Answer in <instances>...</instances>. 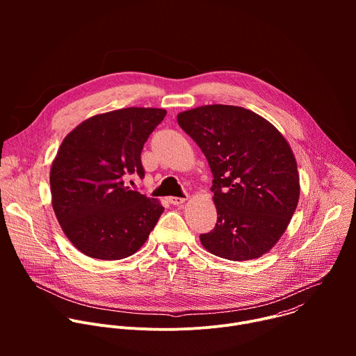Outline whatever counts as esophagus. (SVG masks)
Here are the masks:
<instances>
[{"label":"esophagus","instance_id":"1","mask_svg":"<svg viewBox=\"0 0 356 356\" xmlns=\"http://www.w3.org/2000/svg\"><path fill=\"white\" fill-rule=\"evenodd\" d=\"M168 200H169L170 204H173V206H181L187 198L186 197H169Z\"/></svg>","mask_w":356,"mask_h":356}]
</instances>
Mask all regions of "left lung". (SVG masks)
I'll use <instances>...</instances> for the list:
<instances>
[{
  "mask_svg": "<svg viewBox=\"0 0 356 356\" xmlns=\"http://www.w3.org/2000/svg\"><path fill=\"white\" fill-rule=\"evenodd\" d=\"M180 128L198 145L214 176V229L209 252L229 261L262 257L286 231L298 202L297 163L283 135L242 107L204 106L180 113Z\"/></svg>",
  "mask_w": 356,
  "mask_h": 356,
  "instance_id": "1",
  "label": "left lung"
}]
</instances>
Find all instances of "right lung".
I'll use <instances>...</instances> for the list:
<instances>
[{
    "label": "right lung",
    "instance_id": "obj_1",
    "mask_svg": "<svg viewBox=\"0 0 356 356\" xmlns=\"http://www.w3.org/2000/svg\"><path fill=\"white\" fill-rule=\"evenodd\" d=\"M166 115L161 108H124L94 115L62 142L50 169L52 206L69 241L103 261L128 258L163 213L161 202L125 186L145 177L140 154Z\"/></svg>",
    "mask_w": 356,
    "mask_h": 356
}]
</instances>
